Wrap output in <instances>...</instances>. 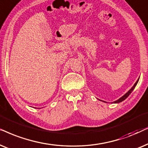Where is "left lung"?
Listing matches in <instances>:
<instances>
[{
  "label": "left lung",
  "mask_w": 148,
  "mask_h": 148,
  "mask_svg": "<svg viewBox=\"0 0 148 148\" xmlns=\"http://www.w3.org/2000/svg\"><path fill=\"white\" fill-rule=\"evenodd\" d=\"M138 81H139V79L137 80V82H136L135 83V84H134V85L133 86V87H132V88H131V89H130V90H129V91H128V92H127V93H126L125 95H124L123 96V97H121V98H120V99H118V100H116V101H114V103H120V102L123 101H124V100H125V99H127V98L128 97V96H129V95L131 93V92L133 91L134 88H135V86H136V85H137V82H138Z\"/></svg>",
  "instance_id": "left-lung-1"
}]
</instances>
